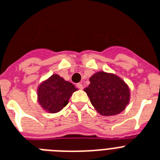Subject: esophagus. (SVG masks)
<instances>
[{
    "label": "esophagus",
    "mask_w": 160,
    "mask_h": 160,
    "mask_svg": "<svg viewBox=\"0 0 160 160\" xmlns=\"http://www.w3.org/2000/svg\"><path fill=\"white\" fill-rule=\"evenodd\" d=\"M76 86H77V88H79L80 90H82L83 89V85L81 84V83H79V84H77V85H76Z\"/></svg>",
    "instance_id": "34e87169"
}]
</instances>
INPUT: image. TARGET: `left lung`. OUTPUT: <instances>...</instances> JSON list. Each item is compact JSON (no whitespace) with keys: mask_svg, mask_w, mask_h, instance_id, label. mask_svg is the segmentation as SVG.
Returning <instances> with one entry per match:
<instances>
[{"mask_svg":"<svg viewBox=\"0 0 160 160\" xmlns=\"http://www.w3.org/2000/svg\"><path fill=\"white\" fill-rule=\"evenodd\" d=\"M84 89L95 109L103 116L121 113L129 105L130 90L121 78L113 73L98 71L90 78Z\"/></svg>","mask_w":160,"mask_h":160,"instance_id":"obj_1","label":"left lung"}]
</instances>
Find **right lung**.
I'll return each mask as SVG.
<instances>
[{
	"label": "right lung",
	"mask_w": 160,
	"mask_h": 160,
	"mask_svg": "<svg viewBox=\"0 0 160 160\" xmlns=\"http://www.w3.org/2000/svg\"><path fill=\"white\" fill-rule=\"evenodd\" d=\"M77 90L73 84L53 74L38 85L37 102L46 112L58 113L66 106L70 96Z\"/></svg>",
	"instance_id": "right-lung-1"
}]
</instances>
